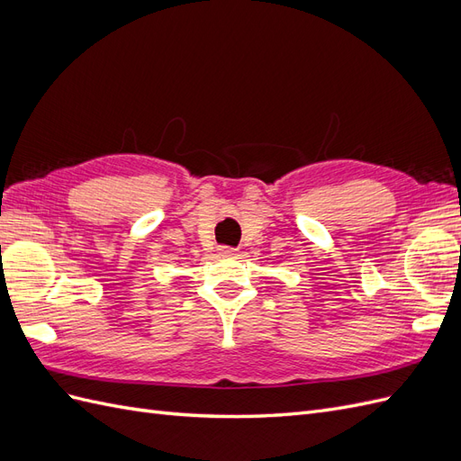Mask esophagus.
I'll list each match as a JSON object with an SVG mask.
<instances>
[{"label": "esophagus", "instance_id": "34e87169", "mask_svg": "<svg viewBox=\"0 0 461 461\" xmlns=\"http://www.w3.org/2000/svg\"><path fill=\"white\" fill-rule=\"evenodd\" d=\"M219 254H221L222 258H236V256H239V252H236L234 248H227V246L219 248Z\"/></svg>", "mask_w": 461, "mask_h": 461}]
</instances>
